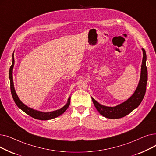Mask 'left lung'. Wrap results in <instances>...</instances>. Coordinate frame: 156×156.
<instances>
[{"mask_svg": "<svg viewBox=\"0 0 156 156\" xmlns=\"http://www.w3.org/2000/svg\"><path fill=\"white\" fill-rule=\"evenodd\" d=\"M143 59L141 68L140 79L135 93L125 102L115 107H107L100 104L92 97L95 108L101 115L109 119H118L128 115L136 109L142 101L145 91L147 81V69L146 66V52L142 48Z\"/></svg>", "mask_w": 156, "mask_h": 156, "instance_id": "1", "label": "left lung"}]
</instances>
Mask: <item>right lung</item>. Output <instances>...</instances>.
<instances>
[{
  "mask_svg": "<svg viewBox=\"0 0 156 156\" xmlns=\"http://www.w3.org/2000/svg\"><path fill=\"white\" fill-rule=\"evenodd\" d=\"M12 64L11 66L10 69H9V79H10V83H11V94L12 96L13 99L16 103V104L17 105L18 107L23 110L24 112L27 113L28 115L30 116L31 117L34 118L35 119H40V120H48V119H51L55 118H57L61 115L62 114H63L66 109L68 108L69 105L70 104V97L68 100V103L66 104L63 108L61 109L54 111L52 112H40L36 110H34L33 109H31L28 108V106L26 105H24L18 98L17 94H16L14 87V83H13V79H12V69L14 66V54H12Z\"/></svg>",
  "mask_w": 156,
  "mask_h": 156,
  "instance_id": "obj_1",
  "label": "right lung"
}]
</instances>
